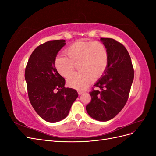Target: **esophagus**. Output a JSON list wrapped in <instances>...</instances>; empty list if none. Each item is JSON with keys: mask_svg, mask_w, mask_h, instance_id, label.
Here are the masks:
<instances>
[{"mask_svg": "<svg viewBox=\"0 0 156 156\" xmlns=\"http://www.w3.org/2000/svg\"><path fill=\"white\" fill-rule=\"evenodd\" d=\"M83 93H84L83 91H81V90H79L78 91V94H79V95H81V94H83Z\"/></svg>", "mask_w": 156, "mask_h": 156, "instance_id": "obj_1", "label": "esophagus"}]
</instances>
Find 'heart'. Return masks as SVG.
<instances>
[{"label": "heart", "instance_id": "heart-1", "mask_svg": "<svg viewBox=\"0 0 156 156\" xmlns=\"http://www.w3.org/2000/svg\"><path fill=\"white\" fill-rule=\"evenodd\" d=\"M66 56H58L55 66L58 73L68 77L77 64L81 69L67 80L68 85L77 90H84L95 78H100L107 69L108 55L105 46L100 41H77L66 49Z\"/></svg>", "mask_w": 156, "mask_h": 156}]
</instances>
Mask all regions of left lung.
Returning a JSON list of instances; mask_svg holds the SVG:
<instances>
[{"label":"left lung","instance_id":"8db88e82","mask_svg":"<svg viewBox=\"0 0 156 156\" xmlns=\"http://www.w3.org/2000/svg\"><path fill=\"white\" fill-rule=\"evenodd\" d=\"M100 40L108 52L107 69L90 92L91 101L86 106L89 116L98 121L106 122L116 116L127 101L134 70L131 57L125 47L112 38Z\"/></svg>","mask_w":156,"mask_h":156}]
</instances>
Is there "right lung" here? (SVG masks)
<instances>
[{"label":"right lung","instance_id":"right-lung-1","mask_svg":"<svg viewBox=\"0 0 156 156\" xmlns=\"http://www.w3.org/2000/svg\"><path fill=\"white\" fill-rule=\"evenodd\" d=\"M65 41L51 40L37 47L25 68V77L31 105L41 119L51 123L65 119L78 97L75 89L64 87L65 79L55 66L56 55L66 45Z\"/></svg>","mask_w":156,"mask_h":156}]
</instances>
